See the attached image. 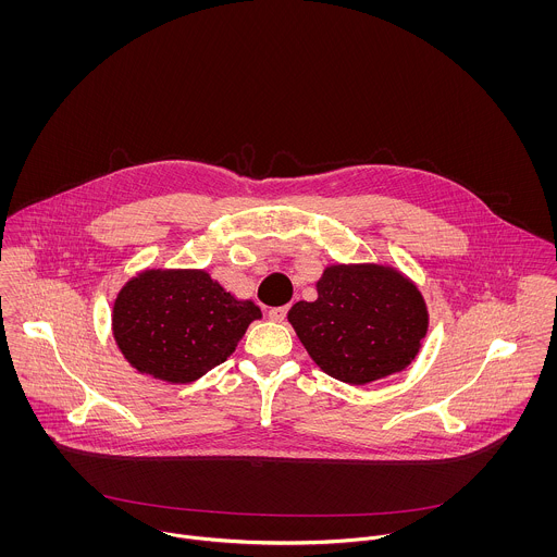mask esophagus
I'll return each instance as SVG.
<instances>
[{"label": "esophagus", "instance_id": "34e87169", "mask_svg": "<svg viewBox=\"0 0 557 557\" xmlns=\"http://www.w3.org/2000/svg\"><path fill=\"white\" fill-rule=\"evenodd\" d=\"M287 309L289 307H274V309L268 311V318L276 321V323H281V321H285V318H287Z\"/></svg>", "mask_w": 557, "mask_h": 557}]
</instances>
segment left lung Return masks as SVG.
Masks as SVG:
<instances>
[{
    "label": "left lung",
    "instance_id": "left-lung-1",
    "mask_svg": "<svg viewBox=\"0 0 557 557\" xmlns=\"http://www.w3.org/2000/svg\"><path fill=\"white\" fill-rule=\"evenodd\" d=\"M287 319L319 369L351 386L411 364L429 327L418 287L377 263L325 268L318 300L296 302Z\"/></svg>",
    "mask_w": 557,
    "mask_h": 557
}]
</instances>
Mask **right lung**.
<instances>
[{
  "mask_svg": "<svg viewBox=\"0 0 557 557\" xmlns=\"http://www.w3.org/2000/svg\"><path fill=\"white\" fill-rule=\"evenodd\" d=\"M259 318L203 270H146L115 298L113 336L139 373L188 384L225 362Z\"/></svg>",
  "mask_w": 557,
  "mask_h": 557,
  "instance_id": "right-lung-1",
  "label": "right lung"
}]
</instances>
